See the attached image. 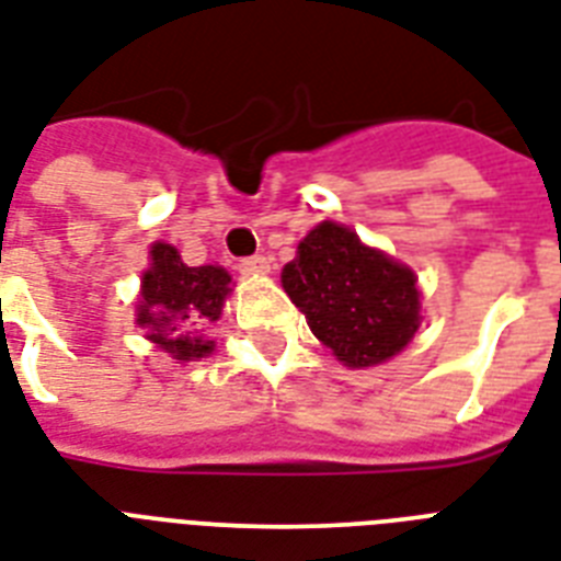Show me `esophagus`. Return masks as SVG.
<instances>
[{
  "mask_svg": "<svg viewBox=\"0 0 561 561\" xmlns=\"http://www.w3.org/2000/svg\"><path fill=\"white\" fill-rule=\"evenodd\" d=\"M238 271L255 279V276H267V273H271V262H267L264 255H250V259H241Z\"/></svg>",
  "mask_w": 561,
  "mask_h": 561,
  "instance_id": "obj_1",
  "label": "esophagus"
}]
</instances>
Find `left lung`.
I'll return each mask as SVG.
<instances>
[{
	"instance_id": "left-lung-1",
	"label": "left lung",
	"mask_w": 561,
	"mask_h": 561,
	"mask_svg": "<svg viewBox=\"0 0 561 561\" xmlns=\"http://www.w3.org/2000/svg\"><path fill=\"white\" fill-rule=\"evenodd\" d=\"M282 288L306 314L317 341L346 367L399 355L419 329V288L408 264L373 250L343 224L323 220L285 264Z\"/></svg>"
}]
</instances>
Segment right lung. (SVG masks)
I'll return each mask as SVG.
<instances>
[{
    "mask_svg": "<svg viewBox=\"0 0 561 561\" xmlns=\"http://www.w3.org/2000/svg\"><path fill=\"white\" fill-rule=\"evenodd\" d=\"M229 273L218 264L188 267L178 247L157 241L151 247V267L142 273V297L136 306V325L148 329L153 341L171 358H206L215 343L194 337L188 329L215 323L229 297Z\"/></svg>",
    "mask_w": 561,
    "mask_h": 561,
    "instance_id": "obj_1",
    "label": "right lung"
}]
</instances>
